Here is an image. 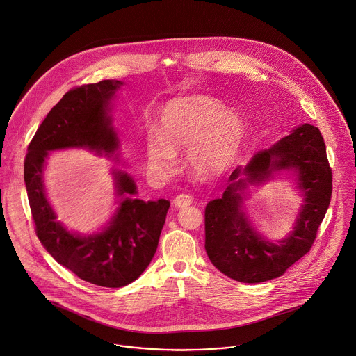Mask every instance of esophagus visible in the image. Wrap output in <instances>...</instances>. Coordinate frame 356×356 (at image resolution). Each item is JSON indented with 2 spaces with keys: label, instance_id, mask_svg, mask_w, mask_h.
Returning <instances> with one entry per match:
<instances>
[{
  "label": "esophagus",
  "instance_id": "esophagus-1",
  "mask_svg": "<svg viewBox=\"0 0 356 356\" xmlns=\"http://www.w3.org/2000/svg\"><path fill=\"white\" fill-rule=\"evenodd\" d=\"M193 202V197L191 194H178L175 198H174V205L177 208H186L189 207L191 204Z\"/></svg>",
  "mask_w": 356,
  "mask_h": 356
}]
</instances>
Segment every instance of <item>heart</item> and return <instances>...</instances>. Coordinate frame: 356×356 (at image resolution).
<instances>
[{
    "instance_id": "heart-1",
    "label": "heart",
    "mask_w": 356,
    "mask_h": 356,
    "mask_svg": "<svg viewBox=\"0 0 356 356\" xmlns=\"http://www.w3.org/2000/svg\"><path fill=\"white\" fill-rule=\"evenodd\" d=\"M245 137V121L232 107L205 95L181 97L163 108L161 131L147 136V158L159 175L175 171L178 151L188 149L186 163L195 178L209 181L225 174Z\"/></svg>"
}]
</instances>
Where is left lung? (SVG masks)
<instances>
[{
  "label": "left lung",
  "instance_id": "left-lung-1",
  "mask_svg": "<svg viewBox=\"0 0 356 356\" xmlns=\"http://www.w3.org/2000/svg\"><path fill=\"white\" fill-rule=\"evenodd\" d=\"M289 172L304 197L294 228L277 243L252 226L243 201L249 186H260L276 173ZM332 195V170L318 128L303 124L246 165L229 175L222 198L205 207V250L211 262L241 283H262L282 276L312 248Z\"/></svg>",
  "mask_w": 356,
  "mask_h": 356
}]
</instances>
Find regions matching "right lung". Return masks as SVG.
<instances>
[{"instance_id": "add662e5", "label": "right lung", "mask_w": 356, "mask_h": 356, "mask_svg": "<svg viewBox=\"0 0 356 356\" xmlns=\"http://www.w3.org/2000/svg\"><path fill=\"white\" fill-rule=\"evenodd\" d=\"M122 84L102 80L66 92L36 130L24 161V182L40 243L80 279L108 289L128 286L147 269L158 249L170 201L136 198L134 179L113 167L118 207L106 226L84 235L57 220L43 171L49 152L69 148L88 149L120 163L121 143L113 127L111 102Z\"/></svg>"}]
</instances>
